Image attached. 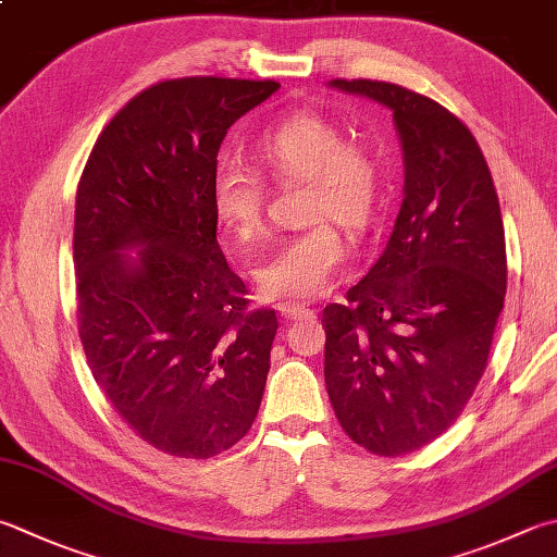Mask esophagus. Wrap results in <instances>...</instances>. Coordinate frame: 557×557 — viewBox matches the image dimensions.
I'll list each match as a JSON object with an SVG mask.
<instances>
[{
	"label": "esophagus",
	"instance_id": "esophagus-1",
	"mask_svg": "<svg viewBox=\"0 0 557 557\" xmlns=\"http://www.w3.org/2000/svg\"><path fill=\"white\" fill-rule=\"evenodd\" d=\"M278 312L283 314L286 320H296V318H306L310 314V308L306 302H298V300H286V302H278Z\"/></svg>",
	"mask_w": 557,
	"mask_h": 557
}]
</instances>
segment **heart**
<instances>
[{
	"label": "heart",
	"instance_id": "heart-1",
	"mask_svg": "<svg viewBox=\"0 0 557 557\" xmlns=\"http://www.w3.org/2000/svg\"><path fill=\"white\" fill-rule=\"evenodd\" d=\"M257 172L276 186L296 184L300 230L283 237L255 267L259 290L269 298H310L337 274L346 233L369 227L381 191V160L361 135L314 111L290 113L269 123L249 148ZM211 206L237 243H255L267 223V186L243 166H218Z\"/></svg>",
	"mask_w": 557,
	"mask_h": 557
}]
</instances>
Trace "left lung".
Listing matches in <instances>:
<instances>
[{"mask_svg":"<svg viewBox=\"0 0 557 557\" xmlns=\"http://www.w3.org/2000/svg\"><path fill=\"white\" fill-rule=\"evenodd\" d=\"M385 103L403 140L393 235L346 302L322 310L324 385L354 444L403 456L463 412L505 306L507 247L490 166L468 125L400 84L334 79Z\"/></svg>","mask_w":557,"mask_h":557,"instance_id":"left-lung-1","label":"left lung"}]
</instances>
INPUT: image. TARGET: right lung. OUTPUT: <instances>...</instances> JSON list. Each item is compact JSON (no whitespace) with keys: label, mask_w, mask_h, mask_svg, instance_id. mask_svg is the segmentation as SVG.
<instances>
[{"label":"right lung","mask_w":557,"mask_h":557,"mask_svg":"<svg viewBox=\"0 0 557 557\" xmlns=\"http://www.w3.org/2000/svg\"><path fill=\"white\" fill-rule=\"evenodd\" d=\"M274 79H164L125 103L77 184V330L89 371L143 442L223 454L255 424L276 310H249L218 245L211 184L227 128ZM143 246L138 262L117 251Z\"/></svg>","instance_id":"1"}]
</instances>
